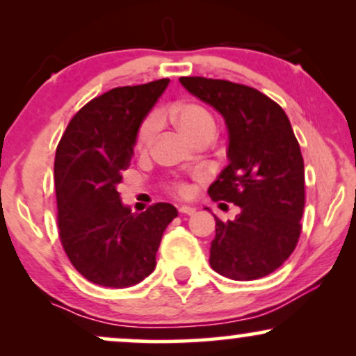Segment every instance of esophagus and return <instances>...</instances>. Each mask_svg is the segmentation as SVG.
I'll return each mask as SVG.
<instances>
[{"instance_id":"34e87169","label":"esophagus","mask_w":356,"mask_h":356,"mask_svg":"<svg viewBox=\"0 0 356 356\" xmlns=\"http://www.w3.org/2000/svg\"><path fill=\"white\" fill-rule=\"evenodd\" d=\"M179 212H181L182 216H192L195 212V209H194V207H191V206H181V207H179Z\"/></svg>"}]
</instances>
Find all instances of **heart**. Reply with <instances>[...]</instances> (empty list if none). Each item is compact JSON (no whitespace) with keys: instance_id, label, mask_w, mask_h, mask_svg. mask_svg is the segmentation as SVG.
Returning a JSON list of instances; mask_svg holds the SVG:
<instances>
[{"instance_id":"heart-1","label":"heart","mask_w":356,"mask_h":356,"mask_svg":"<svg viewBox=\"0 0 356 356\" xmlns=\"http://www.w3.org/2000/svg\"><path fill=\"white\" fill-rule=\"evenodd\" d=\"M169 117L175 127L192 142H195L202 136H207V134L216 132V120L209 110L204 108L202 105L194 104V102H182V104L172 105L169 110ZM157 129L159 118L155 115H149L142 120L136 136L137 152L144 154L152 147ZM170 191L179 197H189L192 194V186L184 181H174L170 184Z\"/></svg>"}]
</instances>
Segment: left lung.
<instances>
[{
	"mask_svg": "<svg viewBox=\"0 0 356 356\" xmlns=\"http://www.w3.org/2000/svg\"><path fill=\"white\" fill-rule=\"evenodd\" d=\"M179 81L218 110L229 132V164L207 192L241 212L227 222L216 218L211 268L236 281L271 275L295 251L305 209L303 155L289 118L246 85L204 76Z\"/></svg>",
	"mask_w": 356,
	"mask_h": 356,
	"instance_id": "left-lung-1",
	"label": "left lung"
}]
</instances>
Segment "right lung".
<instances>
[{
    "label": "right lung",
    "mask_w": 356,
    "mask_h": 356,
    "mask_svg": "<svg viewBox=\"0 0 356 356\" xmlns=\"http://www.w3.org/2000/svg\"><path fill=\"white\" fill-rule=\"evenodd\" d=\"M169 79L117 87L73 115L55 154L60 241L70 263L92 283L127 288L155 269L165 227L177 218L172 204L157 202L134 214L117 186L129 169L138 125Z\"/></svg>",
    "instance_id": "obj_1"
}]
</instances>
